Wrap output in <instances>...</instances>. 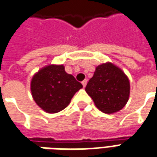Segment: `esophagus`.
<instances>
[{
	"instance_id": "34e87169",
	"label": "esophagus",
	"mask_w": 157,
	"mask_h": 157,
	"mask_svg": "<svg viewBox=\"0 0 157 157\" xmlns=\"http://www.w3.org/2000/svg\"><path fill=\"white\" fill-rule=\"evenodd\" d=\"M82 83V85H83V86L85 87L86 86V83H87V81H86V80H84V81H83Z\"/></svg>"
}]
</instances>
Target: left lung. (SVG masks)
Returning <instances> with one entry per match:
<instances>
[{"instance_id":"obj_1","label":"left lung","mask_w":157,"mask_h":157,"mask_svg":"<svg viewBox=\"0 0 157 157\" xmlns=\"http://www.w3.org/2000/svg\"><path fill=\"white\" fill-rule=\"evenodd\" d=\"M85 90L100 111L112 114L126 105L130 84L121 69L111 62H106L96 67Z\"/></svg>"}]
</instances>
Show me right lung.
<instances>
[{
    "mask_svg": "<svg viewBox=\"0 0 157 157\" xmlns=\"http://www.w3.org/2000/svg\"><path fill=\"white\" fill-rule=\"evenodd\" d=\"M30 88L33 98L40 109L56 113L70 104L82 85L65 72L63 65H48L33 75Z\"/></svg>",
    "mask_w": 157,
    "mask_h": 157,
    "instance_id": "1",
    "label": "right lung"
}]
</instances>
